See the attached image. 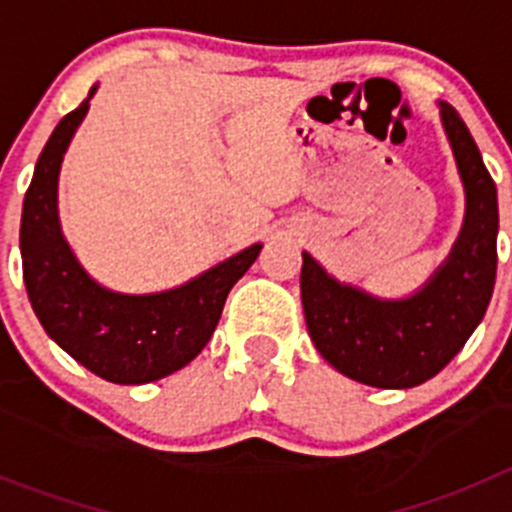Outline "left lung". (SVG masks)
<instances>
[{
  "mask_svg": "<svg viewBox=\"0 0 512 512\" xmlns=\"http://www.w3.org/2000/svg\"><path fill=\"white\" fill-rule=\"evenodd\" d=\"M441 121L466 188V220L451 255L416 294L379 299L342 285L302 252V307L317 352L376 389H411L436 376L488 309L498 265V195L471 131L441 101Z\"/></svg>",
  "mask_w": 512,
  "mask_h": 512,
  "instance_id": "obj_1",
  "label": "left lung"
}]
</instances>
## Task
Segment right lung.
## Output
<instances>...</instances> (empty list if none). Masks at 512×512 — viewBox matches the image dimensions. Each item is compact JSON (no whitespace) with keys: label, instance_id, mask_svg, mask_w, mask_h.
Wrapping results in <instances>:
<instances>
[{"label":"right lung","instance_id":"1","mask_svg":"<svg viewBox=\"0 0 512 512\" xmlns=\"http://www.w3.org/2000/svg\"><path fill=\"white\" fill-rule=\"evenodd\" d=\"M94 94L96 86L61 118L36 160L19 230L24 285L41 327L81 366L113 384H148L203 352L227 292L250 270L262 245L247 247L168 292L121 294L91 280L61 235L56 185L66 148Z\"/></svg>","mask_w":512,"mask_h":512}]
</instances>
